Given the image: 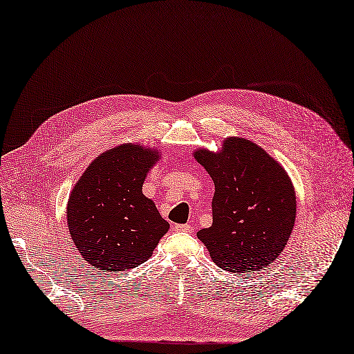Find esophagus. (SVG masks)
Wrapping results in <instances>:
<instances>
[{
    "instance_id": "1",
    "label": "esophagus",
    "mask_w": 354,
    "mask_h": 354,
    "mask_svg": "<svg viewBox=\"0 0 354 354\" xmlns=\"http://www.w3.org/2000/svg\"><path fill=\"white\" fill-rule=\"evenodd\" d=\"M174 230L176 232H192L194 227L191 225H175Z\"/></svg>"
}]
</instances>
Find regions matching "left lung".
<instances>
[{"instance_id": "8db88e82", "label": "left lung", "mask_w": 354, "mask_h": 354, "mask_svg": "<svg viewBox=\"0 0 354 354\" xmlns=\"http://www.w3.org/2000/svg\"><path fill=\"white\" fill-rule=\"evenodd\" d=\"M194 158L214 182L213 223L197 232L212 260L227 272H253L278 259L292 232L297 201L285 170L256 142L230 136L219 151Z\"/></svg>"}]
</instances>
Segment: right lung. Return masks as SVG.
<instances>
[{"label":"right lung","instance_id":"1","mask_svg":"<svg viewBox=\"0 0 354 354\" xmlns=\"http://www.w3.org/2000/svg\"><path fill=\"white\" fill-rule=\"evenodd\" d=\"M160 157L156 147L120 144L95 157L77 179L66 218L75 247L91 266L124 272L153 256L169 223L142 185Z\"/></svg>","mask_w":354,"mask_h":354}]
</instances>
